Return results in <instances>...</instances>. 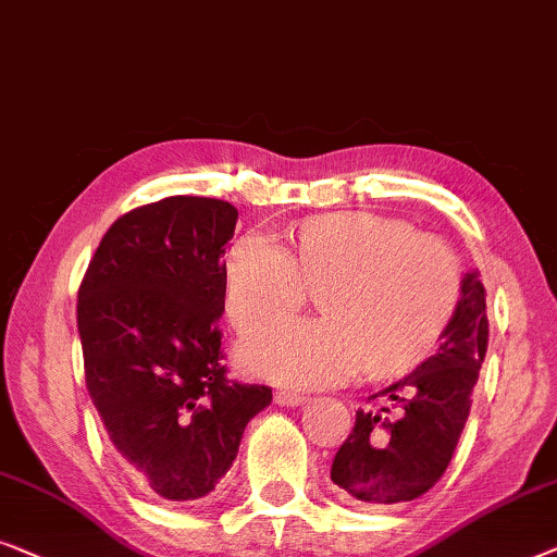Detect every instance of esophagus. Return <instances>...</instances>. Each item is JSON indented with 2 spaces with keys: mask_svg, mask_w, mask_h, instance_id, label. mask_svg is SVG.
<instances>
[{
  "mask_svg": "<svg viewBox=\"0 0 557 557\" xmlns=\"http://www.w3.org/2000/svg\"><path fill=\"white\" fill-rule=\"evenodd\" d=\"M305 401H308V396H302V394H297V391H285V388H280V391H275V404H280V406H302Z\"/></svg>",
  "mask_w": 557,
  "mask_h": 557,
  "instance_id": "obj_1",
  "label": "esophagus"
}]
</instances>
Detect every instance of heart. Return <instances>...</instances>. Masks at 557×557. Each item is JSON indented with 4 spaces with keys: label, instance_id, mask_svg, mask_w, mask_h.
<instances>
[{
    "label": "heart",
    "instance_id": "heart-1",
    "mask_svg": "<svg viewBox=\"0 0 557 557\" xmlns=\"http://www.w3.org/2000/svg\"><path fill=\"white\" fill-rule=\"evenodd\" d=\"M461 272L444 242L401 219L338 211L305 219L289 252L260 234L224 260V308L239 331L302 308L318 295L320 320L272 323L239 343V363L262 379L323 386L363 368L391 381L434 354L457 310Z\"/></svg>",
    "mask_w": 557,
    "mask_h": 557
}]
</instances>
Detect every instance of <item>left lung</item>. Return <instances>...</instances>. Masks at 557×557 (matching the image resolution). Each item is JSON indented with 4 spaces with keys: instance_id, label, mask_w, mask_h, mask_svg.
I'll list each match as a JSON object with an SVG mask.
<instances>
[{
    "instance_id": "obj_1",
    "label": "left lung",
    "mask_w": 557,
    "mask_h": 557,
    "mask_svg": "<svg viewBox=\"0 0 557 557\" xmlns=\"http://www.w3.org/2000/svg\"><path fill=\"white\" fill-rule=\"evenodd\" d=\"M487 335L484 285L480 272L469 270L436 354L381 391L391 404L356 411L354 432L331 469L346 503L373 510L396 507L442 480L467 424Z\"/></svg>"
}]
</instances>
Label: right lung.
Listing matches in <instances>:
<instances>
[{
  "mask_svg": "<svg viewBox=\"0 0 557 557\" xmlns=\"http://www.w3.org/2000/svg\"><path fill=\"white\" fill-rule=\"evenodd\" d=\"M230 201L169 197L123 214L77 293L85 383L123 467L166 503L207 497L272 388L226 381L219 318Z\"/></svg>",
  "mask_w": 557,
  "mask_h": 557,
  "instance_id": "1",
  "label": "right lung"
}]
</instances>
